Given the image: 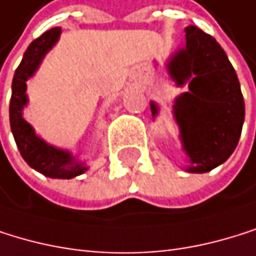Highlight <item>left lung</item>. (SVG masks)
Listing matches in <instances>:
<instances>
[{
	"label": "left lung",
	"mask_w": 256,
	"mask_h": 256,
	"mask_svg": "<svg viewBox=\"0 0 256 256\" xmlns=\"http://www.w3.org/2000/svg\"><path fill=\"white\" fill-rule=\"evenodd\" d=\"M168 72L178 86L188 83L173 106L187 172L207 173L230 158L241 136L244 98L236 72L216 40L196 26L186 28V48L170 58ZM150 106L154 117L158 105Z\"/></svg>",
	"instance_id": "1"
}]
</instances>
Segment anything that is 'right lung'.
Here are the masks:
<instances>
[{
	"instance_id": "add662e5",
	"label": "right lung",
	"mask_w": 256,
	"mask_h": 256,
	"mask_svg": "<svg viewBox=\"0 0 256 256\" xmlns=\"http://www.w3.org/2000/svg\"><path fill=\"white\" fill-rule=\"evenodd\" d=\"M60 28H54L29 44L12 82V97L9 106L10 130L20 153L34 170L52 179H70L88 170L83 162L77 160L66 150L46 144L35 134L34 128L22 118V110L28 105L26 82L35 74L44 55L58 42Z\"/></svg>"
}]
</instances>
